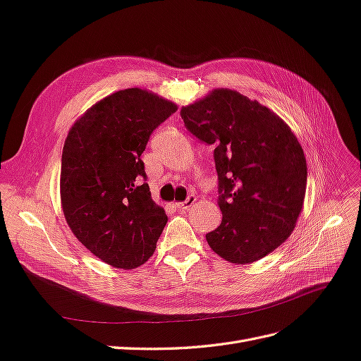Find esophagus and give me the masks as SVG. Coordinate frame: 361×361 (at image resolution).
I'll use <instances>...</instances> for the list:
<instances>
[{
    "label": "esophagus",
    "instance_id": "1",
    "mask_svg": "<svg viewBox=\"0 0 361 361\" xmlns=\"http://www.w3.org/2000/svg\"><path fill=\"white\" fill-rule=\"evenodd\" d=\"M195 201H197V197H195V195H192V193H190L189 197H188L186 200H184L183 202L175 204V207H177V209H181V210H188L189 207H192Z\"/></svg>",
    "mask_w": 361,
    "mask_h": 361
}]
</instances>
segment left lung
I'll use <instances>...</instances> for the list:
<instances>
[{
	"label": "left lung",
	"mask_w": 361,
	"mask_h": 361,
	"mask_svg": "<svg viewBox=\"0 0 361 361\" xmlns=\"http://www.w3.org/2000/svg\"><path fill=\"white\" fill-rule=\"evenodd\" d=\"M181 119L214 147L222 222L205 234L210 248L235 264L272 252L293 231L307 188L305 156L289 126L230 89L183 107Z\"/></svg>",
	"instance_id": "left-lung-1"
}]
</instances>
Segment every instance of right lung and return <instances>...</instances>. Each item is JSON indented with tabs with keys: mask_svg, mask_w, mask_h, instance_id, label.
Segmentation results:
<instances>
[{
	"mask_svg": "<svg viewBox=\"0 0 361 361\" xmlns=\"http://www.w3.org/2000/svg\"><path fill=\"white\" fill-rule=\"evenodd\" d=\"M173 102L137 87L92 106L68 133L60 195L68 225L98 259L121 269L145 263L168 222L152 201L140 156Z\"/></svg>",
	"mask_w": 361,
	"mask_h": 361,
	"instance_id": "obj_1",
	"label": "right lung"
}]
</instances>
